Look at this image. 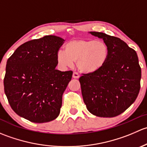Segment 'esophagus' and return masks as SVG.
<instances>
[{
    "mask_svg": "<svg viewBox=\"0 0 147 147\" xmlns=\"http://www.w3.org/2000/svg\"><path fill=\"white\" fill-rule=\"evenodd\" d=\"M72 78H75V79H78L80 78V75L78 72H74L73 74H72Z\"/></svg>",
    "mask_w": 147,
    "mask_h": 147,
    "instance_id": "esophagus-1",
    "label": "esophagus"
}]
</instances>
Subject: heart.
Returning a JSON list of instances; mask_svg holds the SVG:
<instances>
[{"label":"heart","mask_w":147,"mask_h":147,"mask_svg":"<svg viewBox=\"0 0 147 147\" xmlns=\"http://www.w3.org/2000/svg\"><path fill=\"white\" fill-rule=\"evenodd\" d=\"M65 53L59 51L57 61L63 67H71L77 63L81 72L93 73L100 71L106 64L109 48L105 42L87 39L69 41L64 47Z\"/></svg>","instance_id":"1"}]
</instances>
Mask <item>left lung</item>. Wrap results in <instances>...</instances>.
<instances>
[{
    "label": "left lung",
    "mask_w": 147,
    "mask_h": 147,
    "mask_svg": "<svg viewBox=\"0 0 147 147\" xmlns=\"http://www.w3.org/2000/svg\"><path fill=\"white\" fill-rule=\"evenodd\" d=\"M90 33L103 39L109 56L100 71L80 78L83 100L92 115L114 117L129 107L139 94L142 72L137 55L119 38L100 32Z\"/></svg>",
    "instance_id": "1"
}]
</instances>
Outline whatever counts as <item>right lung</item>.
Segmentation results:
<instances>
[{
	"label": "right lung",
	"mask_w": 147,
	"mask_h": 147,
	"mask_svg": "<svg viewBox=\"0 0 147 147\" xmlns=\"http://www.w3.org/2000/svg\"><path fill=\"white\" fill-rule=\"evenodd\" d=\"M64 40L55 35L28 41L7 61L4 91L17 115L35 123L53 121L60 115L63 94L72 71L55 69Z\"/></svg>",
	"instance_id": "obj_1"
}]
</instances>
